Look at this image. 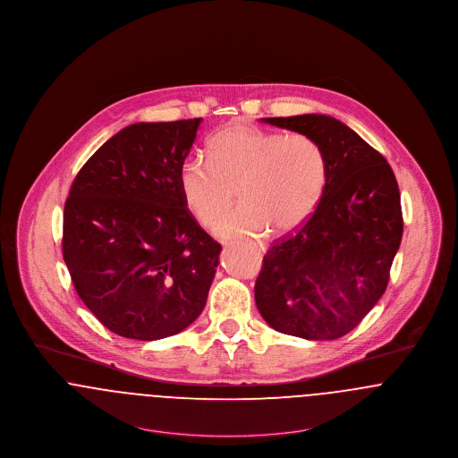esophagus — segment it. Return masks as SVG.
Returning a JSON list of instances; mask_svg holds the SVG:
<instances>
[{
	"instance_id": "obj_1",
	"label": "esophagus",
	"mask_w": 458,
	"mask_h": 458,
	"mask_svg": "<svg viewBox=\"0 0 458 458\" xmlns=\"http://www.w3.org/2000/svg\"><path fill=\"white\" fill-rule=\"evenodd\" d=\"M252 247H254V249H256V250H259V252H263V250H265V245H263V243H252Z\"/></svg>"
}]
</instances>
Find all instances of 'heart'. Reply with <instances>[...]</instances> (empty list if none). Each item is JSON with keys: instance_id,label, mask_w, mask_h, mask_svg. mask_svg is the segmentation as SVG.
Here are the masks:
<instances>
[{"instance_id": "heart-1", "label": "heart", "mask_w": 458, "mask_h": 458, "mask_svg": "<svg viewBox=\"0 0 458 458\" xmlns=\"http://www.w3.org/2000/svg\"><path fill=\"white\" fill-rule=\"evenodd\" d=\"M209 160L187 159L178 183L191 215L219 239L289 233L315 213L328 178L325 148L313 136L230 124L208 141Z\"/></svg>"}]
</instances>
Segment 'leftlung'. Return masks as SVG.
I'll return each instance as SVG.
<instances>
[{
	"label": "left lung",
	"instance_id": "obj_1",
	"mask_svg": "<svg viewBox=\"0 0 458 458\" xmlns=\"http://www.w3.org/2000/svg\"><path fill=\"white\" fill-rule=\"evenodd\" d=\"M263 123L320 141L328 178L315 213L263 258L256 306L278 332L310 341L339 339L386 293L403 235L398 182L376 148L330 115Z\"/></svg>",
	"mask_w": 458,
	"mask_h": 458
}]
</instances>
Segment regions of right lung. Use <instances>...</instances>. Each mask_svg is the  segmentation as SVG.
Wrapping results in <instances>:
<instances>
[{"label": "right lung", "mask_w": 458, "mask_h": 458, "mask_svg": "<svg viewBox=\"0 0 458 458\" xmlns=\"http://www.w3.org/2000/svg\"><path fill=\"white\" fill-rule=\"evenodd\" d=\"M200 123L121 130L82 165L65 200L62 252L76 293L121 337L174 335L206 306L221 245L178 183Z\"/></svg>", "instance_id": "add662e5"}]
</instances>
